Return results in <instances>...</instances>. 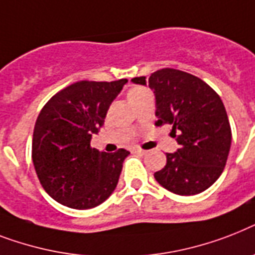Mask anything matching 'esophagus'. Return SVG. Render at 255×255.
Instances as JSON below:
<instances>
[{
  "instance_id": "34e87169",
  "label": "esophagus",
  "mask_w": 255,
  "mask_h": 255,
  "mask_svg": "<svg viewBox=\"0 0 255 255\" xmlns=\"http://www.w3.org/2000/svg\"><path fill=\"white\" fill-rule=\"evenodd\" d=\"M135 151H137L138 154H140V155H146V154H147V151H146V150H142L140 147L135 148Z\"/></svg>"
}]
</instances>
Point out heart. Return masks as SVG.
<instances>
[{"instance_id": "obj_1", "label": "heart", "mask_w": 255, "mask_h": 255, "mask_svg": "<svg viewBox=\"0 0 255 255\" xmlns=\"http://www.w3.org/2000/svg\"><path fill=\"white\" fill-rule=\"evenodd\" d=\"M150 93L146 88H142V87H133L131 89H129V92H128V99H129L130 104L135 103L138 99H140L142 96L147 95Z\"/></svg>"}]
</instances>
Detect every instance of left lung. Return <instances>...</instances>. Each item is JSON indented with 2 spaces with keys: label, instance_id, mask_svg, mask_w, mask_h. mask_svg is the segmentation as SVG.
<instances>
[{
  "label": "left lung",
  "instance_id": "8db88e82",
  "mask_svg": "<svg viewBox=\"0 0 255 255\" xmlns=\"http://www.w3.org/2000/svg\"><path fill=\"white\" fill-rule=\"evenodd\" d=\"M134 84L147 85L155 96L156 126H172L180 147L167 152L166 166L154 178L170 192L191 196L209 188L223 174L232 143V130L220 96L191 73L163 68Z\"/></svg>",
  "mask_w": 255,
  "mask_h": 255
}]
</instances>
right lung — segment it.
<instances>
[{
	"instance_id": "right-lung-1",
	"label": "right lung",
	"mask_w": 255,
	"mask_h": 255,
	"mask_svg": "<svg viewBox=\"0 0 255 255\" xmlns=\"http://www.w3.org/2000/svg\"><path fill=\"white\" fill-rule=\"evenodd\" d=\"M126 83L77 81L51 97L40 111L32 134V163L44 191L60 204L95 208L117 187L130 152L99 151L91 147V139Z\"/></svg>"
}]
</instances>
